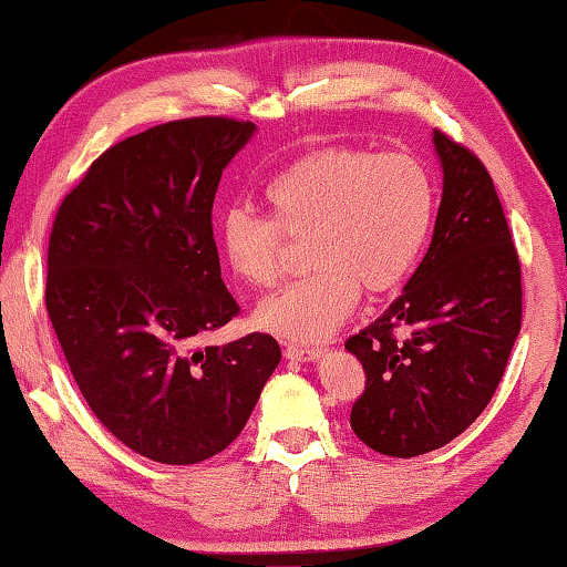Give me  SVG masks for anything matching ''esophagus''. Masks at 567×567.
I'll return each instance as SVG.
<instances>
[{
    "label": "esophagus",
    "instance_id": "obj_1",
    "mask_svg": "<svg viewBox=\"0 0 567 567\" xmlns=\"http://www.w3.org/2000/svg\"><path fill=\"white\" fill-rule=\"evenodd\" d=\"M320 348H302V344H287L285 348V358L295 360V362H312L320 358Z\"/></svg>",
    "mask_w": 567,
    "mask_h": 567
}]
</instances>
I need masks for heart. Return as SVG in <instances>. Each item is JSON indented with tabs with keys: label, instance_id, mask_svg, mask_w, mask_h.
<instances>
[{
	"label": "heart",
	"instance_id": "1",
	"mask_svg": "<svg viewBox=\"0 0 567 567\" xmlns=\"http://www.w3.org/2000/svg\"><path fill=\"white\" fill-rule=\"evenodd\" d=\"M265 203L270 217L229 207L219 247L239 280L270 287L282 275L287 239L307 237L315 270L265 297L255 322L315 344L350 318L360 287L380 295L405 280L433 227L435 187L408 152L322 147L277 172Z\"/></svg>",
	"mask_w": 567,
	"mask_h": 567
}]
</instances>
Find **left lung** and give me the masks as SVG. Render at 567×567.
Wrapping results in <instances>:
<instances>
[{"label":"left lung","mask_w":567,"mask_h":567,"mask_svg":"<svg viewBox=\"0 0 567 567\" xmlns=\"http://www.w3.org/2000/svg\"><path fill=\"white\" fill-rule=\"evenodd\" d=\"M433 243L405 290L344 342L364 392L350 425L390 457L425 455L473 425L493 400L520 332V260L491 172L445 132Z\"/></svg>","instance_id":"8db88e82"}]
</instances>
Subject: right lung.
I'll return each mask as SVG.
<instances>
[{
    "label": "right lung",
    "instance_id": "add662e5",
    "mask_svg": "<svg viewBox=\"0 0 567 567\" xmlns=\"http://www.w3.org/2000/svg\"><path fill=\"white\" fill-rule=\"evenodd\" d=\"M252 132L229 117L157 124L102 152L56 209L44 290L56 340L102 425L155 463L223 453L280 362L265 332L197 348L239 312L213 205Z\"/></svg>",
    "mask_w": 567,
    "mask_h": 567
}]
</instances>
